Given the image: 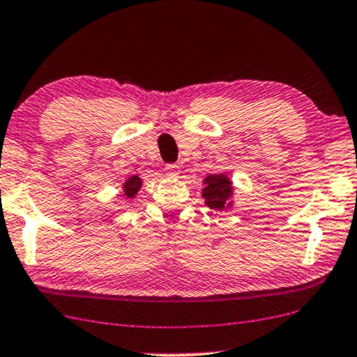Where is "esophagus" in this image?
<instances>
[{
	"label": "esophagus",
	"instance_id": "esophagus-1",
	"mask_svg": "<svg viewBox=\"0 0 357 357\" xmlns=\"http://www.w3.org/2000/svg\"><path fill=\"white\" fill-rule=\"evenodd\" d=\"M166 174L171 175V177H177L180 174V167L177 164H166Z\"/></svg>",
	"mask_w": 357,
	"mask_h": 357
}]
</instances>
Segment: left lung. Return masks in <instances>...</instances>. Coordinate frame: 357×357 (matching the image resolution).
I'll list each match as a JSON object with an SVG mask.
<instances>
[{
	"label": "left lung",
	"instance_id": "1",
	"mask_svg": "<svg viewBox=\"0 0 357 357\" xmlns=\"http://www.w3.org/2000/svg\"><path fill=\"white\" fill-rule=\"evenodd\" d=\"M207 186L204 188L206 204L211 209L220 211L228 204L229 196H231V183L225 175H209L204 182Z\"/></svg>",
	"mask_w": 357,
	"mask_h": 357
}]
</instances>
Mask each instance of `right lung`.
Returning a JSON list of instances; mask_svg holds the SVG:
<instances>
[{
    "mask_svg": "<svg viewBox=\"0 0 357 357\" xmlns=\"http://www.w3.org/2000/svg\"><path fill=\"white\" fill-rule=\"evenodd\" d=\"M140 185H142V182H140V178L137 177V175H134V177H130V178L128 180V182L124 183L126 196H128V197H134L137 191H139Z\"/></svg>",
    "mask_w": 357,
    "mask_h": 357,
    "instance_id": "obj_1",
    "label": "right lung"
}]
</instances>
